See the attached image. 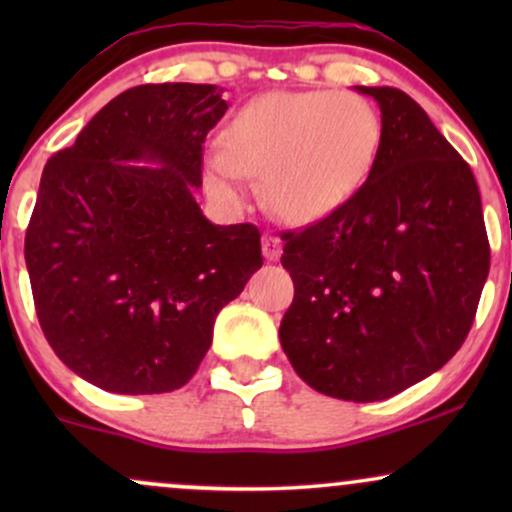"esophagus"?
<instances>
[{
    "mask_svg": "<svg viewBox=\"0 0 512 512\" xmlns=\"http://www.w3.org/2000/svg\"><path fill=\"white\" fill-rule=\"evenodd\" d=\"M262 255L267 262H276L281 255V238L276 236H264L262 238Z\"/></svg>",
    "mask_w": 512,
    "mask_h": 512,
    "instance_id": "34e87169",
    "label": "esophagus"
}]
</instances>
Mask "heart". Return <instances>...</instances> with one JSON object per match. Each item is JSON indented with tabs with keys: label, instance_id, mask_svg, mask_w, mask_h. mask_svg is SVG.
Here are the masks:
<instances>
[{
	"label": "heart",
	"instance_id": "b5f03b06",
	"mask_svg": "<svg viewBox=\"0 0 512 512\" xmlns=\"http://www.w3.org/2000/svg\"><path fill=\"white\" fill-rule=\"evenodd\" d=\"M383 120L351 91H281L245 105L223 127L209 185L240 199V175L260 178L262 202L293 226L330 219L366 185Z\"/></svg>",
	"mask_w": 512,
	"mask_h": 512
}]
</instances>
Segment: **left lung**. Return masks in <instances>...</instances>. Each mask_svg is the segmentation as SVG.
I'll use <instances>...</instances> for the list:
<instances>
[{"label": "left lung", "instance_id": "8db88e82", "mask_svg": "<svg viewBox=\"0 0 512 512\" xmlns=\"http://www.w3.org/2000/svg\"><path fill=\"white\" fill-rule=\"evenodd\" d=\"M383 144L361 192L281 236L293 303L281 349L313 390L380 402L443 368L472 327L491 264L472 168L414 98L354 86Z\"/></svg>", "mask_w": 512, "mask_h": 512}]
</instances>
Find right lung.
I'll list each match as a JSON object with an SVG mask.
<instances>
[{"mask_svg": "<svg viewBox=\"0 0 512 512\" xmlns=\"http://www.w3.org/2000/svg\"><path fill=\"white\" fill-rule=\"evenodd\" d=\"M226 110L219 86H134L45 163L23 252L45 339L86 383L178 390L262 267L260 231L216 226L195 199Z\"/></svg>", "mask_w": 512, "mask_h": 512, "instance_id": "1", "label": "right lung"}]
</instances>
